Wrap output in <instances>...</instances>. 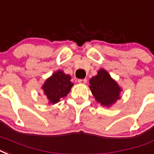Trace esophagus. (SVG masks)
I'll return each instance as SVG.
<instances>
[{
  "instance_id": "1",
  "label": "esophagus",
  "mask_w": 154,
  "mask_h": 154,
  "mask_svg": "<svg viewBox=\"0 0 154 154\" xmlns=\"http://www.w3.org/2000/svg\"><path fill=\"white\" fill-rule=\"evenodd\" d=\"M78 83H80V84H86L87 80L86 79H78Z\"/></svg>"
}]
</instances>
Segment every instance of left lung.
I'll return each mask as SVG.
<instances>
[{
    "label": "left lung",
    "instance_id": "1",
    "mask_svg": "<svg viewBox=\"0 0 154 154\" xmlns=\"http://www.w3.org/2000/svg\"><path fill=\"white\" fill-rule=\"evenodd\" d=\"M92 94L101 105L110 106L120 99V87L105 70L100 69L90 80Z\"/></svg>",
    "mask_w": 154,
    "mask_h": 154
}]
</instances>
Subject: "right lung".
<instances>
[{
	"label": "right lung",
	"mask_w": 154,
	"mask_h": 154,
	"mask_svg": "<svg viewBox=\"0 0 154 154\" xmlns=\"http://www.w3.org/2000/svg\"><path fill=\"white\" fill-rule=\"evenodd\" d=\"M71 77L62 71H58L45 81L42 86L44 94L50 100V103H56L60 98L65 97L69 93L73 83L71 82Z\"/></svg>",
	"instance_id": "obj_1"
}]
</instances>
